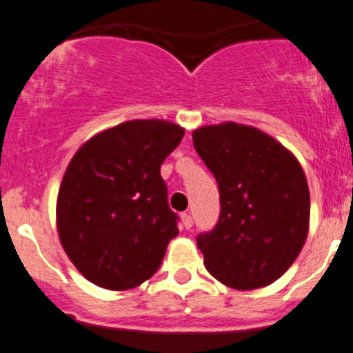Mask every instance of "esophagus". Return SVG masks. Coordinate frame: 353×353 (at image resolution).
Here are the masks:
<instances>
[{"mask_svg":"<svg viewBox=\"0 0 353 353\" xmlns=\"http://www.w3.org/2000/svg\"><path fill=\"white\" fill-rule=\"evenodd\" d=\"M180 221H182V227L185 228V230H189V228L192 227V218L189 214H182V216H180Z\"/></svg>","mask_w":353,"mask_h":353,"instance_id":"1","label":"esophagus"}]
</instances>
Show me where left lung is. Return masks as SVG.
Returning a JSON list of instances; mask_svg holds the SVG:
<instances>
[{"mask_svg": "<svg viewBox=\"0 0 353 353\" xmlns=\"http://www.w3.org/2000/svg\"><path fill=\"white\" fill-rule=\"evenodd\" d=\"M219 188V221L196 237L203 263L228 288L273 284L296 261L309 234L311 198L296 157L255 126L228 121L192 132Z\"/></svg>", "mask_w": 353, "mask_h": 353, "instance_id": "1", "label": "left lung"}]
</instances>
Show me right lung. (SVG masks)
I'll return each instance as SVG.
<instances>
[{
  "mask_svg": "<svg viewBox=\"0 0 353 353\" xmlns=\"http://www.w3.org/2000/svg\"><path fill=\"white\" fill-rule=\"evenodd\" d=\"M182 137L174 123L134 119L78 148L57 196V230L89 282L126 291L159 270L179 234L161 164Z\"/></svg>",
  "mask_w": 353,
  "mask_h": 353,
  "instance_id": "1",
  "label": "right lung"
}]
</instances>
